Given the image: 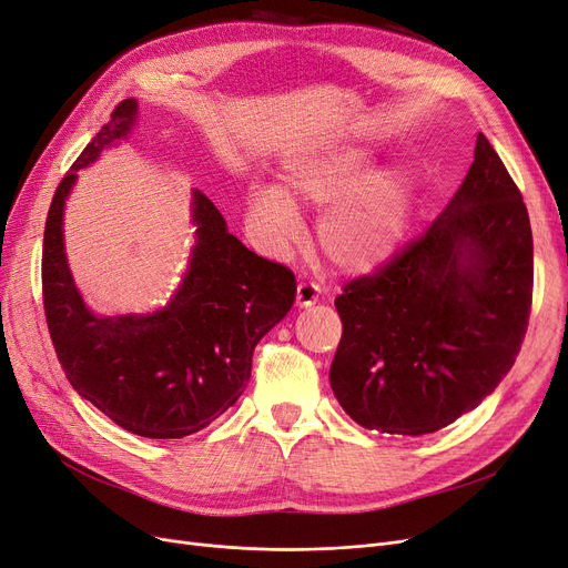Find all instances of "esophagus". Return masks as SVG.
Returning a JSON list of instances; mask_svg holds the SVG:
<instances>
[{
    "label": "esophagus",
    "mask_w": 568,
    "mask_h": 568,
    "mask_svg": "<svg viewBox=\"0 0 568 568\" xmlns=\"http://www.w3.org/2000/svg\"><path fill=\"white\" fill-rule=\"evenodd\" d=\"M322 291L316 284H310V282H301L298 288H296V305L298 307H312L316 301H320Z\"/></svg>",
    "instance_id": "obj_1"
}]
</instances>
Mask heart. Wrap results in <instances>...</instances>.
<instances>
[{"instance_id":"obj_1","label":"heart","mask_w":568,"mask_h":568,"mask_svg":"<svg viewBox=\"0 0 568 568\" xmlns=\"http://www.w3.org/2000/svg\"><path fill=\"white\" fill-rule=\"evenodd\" d=\"M354 146H320L282 170V184L254 186L246 216L270 248H286L298 233L296 207H324L316 237L324 256L345 272H368L400 246L413 212V184L403 170L366 172Z\"/></svg>"}]
</instances>
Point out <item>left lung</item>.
<instances>
[{
  "mask_svg": "<svg viewBox=\"0 0 568 568\" xmlns=\"http://www.w3.org/2000/svg\"><path fill=\"white\" fill-rule=\"evenodd\" d=\"M534 293L527 205L489 140L426 233L345 284L331 389L363 428L424 436L478 407L513 368Z\"/></svg>",
  "mask_w": 568,
  "mask_h": 568,
  "instance_id": "obj_1",
  "label": "left lung"
}]
</instances>
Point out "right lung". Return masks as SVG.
Listing matches in <instances>:
<instances>
[{
  "label": "right lung",
  "instance_id": "1",
  "mask_svg": "<svg viewBox=\"0 0 568 568\" xmlns=\"http://www.w3.org/2000/svg\"><path fill=\"white\" fill-rule=\"evenodd\" d=\"M138 102L123 100L55 189L43 231V312L60 366L79 396L130 434L184 438L242 396L258 339L296 301V277L229 233L214 202L193 191L197 244L184 282L153 314L95 316L74 286L62 210L77 172L123 140Z\"/></svg>",
  "mask_w": 568,
  "mask_h": 568
}]
</instances>
